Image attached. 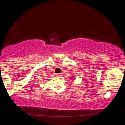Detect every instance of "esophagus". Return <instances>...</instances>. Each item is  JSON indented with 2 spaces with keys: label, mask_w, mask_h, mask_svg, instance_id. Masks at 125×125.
Masks as SVG:
<instances>
[{
  "label": "esophagus",
  "mask_w": 125,
  "mask_h": 125,
  "mask_svg": "<svg viewBox=\"0 0 125 125\" xmlns=\"http://www.w3.org/2000/svg\"><path fill=\"white\" fill-rule=\"evenodd\" d=\"M56 77L57 78H61V74H56Z\"/></svg>",
  "instance_id": "1"
}]
</instances>
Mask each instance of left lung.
Returning <instances> with one entry per match:
<instances>
[{"label": "left lung", "mask_w": 125, "mask_h": 125, "mask_svg": "<svg viewBox=\"0 0 125 125\" xmlns=\"http://www.w3.org/2000/svg\"><path fill=\"white\" fill-rule=\"evenodd\" d=\"M72 78H71V79H72Z\"/></svg>", "instance_id": "obj_1"}]
</instances>
